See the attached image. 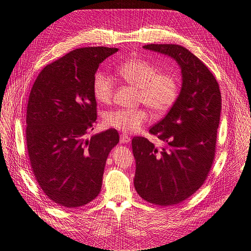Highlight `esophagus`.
Segmentation results:
<instances>
[{
	"label": "esophagus",
	"instance_id": "1",
	"mask_svg": "<svg viewBox=\"0 0 251 251\" xmlns=\"http://www.w3.org/2000/svg\"><path fill=\"white\" fill-rule=\"evenodd\" d=\"M129 141H131V138H129L128 136L126 135H122L120 136V143H128Z\"/></svg>",
	"mask_w": 251,
	"mask_h": 251
}]
</instances>
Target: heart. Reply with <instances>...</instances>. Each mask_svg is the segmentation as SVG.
Returning a JSON list of instances; mask_svg holds the SVG:
<instances>
[{
	"mask_svg": "<svg viewBox=\"0 0 251 251\" xmlns=\"http://www.w3.org/2000/svg\"><path fill=\"white\" fill-rule=\"evenodd\" d=\"M118 72L126 81L139 87V100L155 113H165L171 109L180 94V81L176 74L159 72V68L143 58H132L118 67ZM114 80L108 73L96 72L93 93L98 102L108 104L114 93ZM145 109H116L105 114V123L126 134L139 132L148 122Z\"/></svg>",
	"mask_w": 251,
	"mask_h": 251,
	"instance_id": "1",
	"label": "heart"
}]
</instances>
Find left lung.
Wrapping results in <instances>:
<instances>
[{"label": "left lung", "mask_w": 251, "mask_h": 251, "mask_svg": "<svg viewBox=\"0 0 251 251\" xmlns=\"http://www.w3.org/2000/svg\"><path fill=\"white\" fill-rule=\"evenodd\" d=\"M143 48L173 57L181 68L182 86L175 105L149 133L162 146L134 137V185L146 202L158 206L182 203L203 185L215 156L222 94L213 74L195 54L176 44Z\"/></svg>", "instance_id": "8db88e82"}]
</instances>
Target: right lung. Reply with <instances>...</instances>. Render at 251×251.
<instances>
[{
    "label": "right lung",
    "mask_w": 251,
    "mask_h": 251,
    "mask_svg": "<svg viewBox=\"0 0 251 251\" xmlns=\"http://www.w3.org/2000/svg\"><path fill=\"white\" fill-rule=\"evenodd\" d=\"M117 48L83 47L47 65L26 108L27 154L39 186L65 208L81 207L101 192L107 157L119 142L115 128L91 138L97 120L94 76Z\"/></svg>",
    "instance_id": "add662e5"
}]
</instances>
